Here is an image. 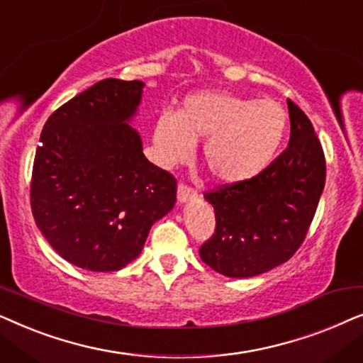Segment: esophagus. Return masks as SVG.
<instances>
[{"label":"esophagus","mask_w":363,"mask_h":363,"mask_svg":"<svg viewBox=\"0 0 363 363\" xmlns=\"http://www.w3.org/2000/svg\"><path fill=\"white\" fill-rule=\"evenodd\" d=\"M198 195L196 190L190 185H186V183H180L178 185V200L180 201H186V200H193Z\"/></svg>","instance_id":"34e87169"}]
</instances>
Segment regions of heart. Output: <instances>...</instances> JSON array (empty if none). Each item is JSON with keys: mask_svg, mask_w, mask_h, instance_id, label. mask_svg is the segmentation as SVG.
<instances>
[{"mask_svg": "<svg viewBox=\"0 0 363 363\" xmlns=\"http://www.w3.org/2000/svg\"><path fill=\"white\" fill-rule=\"evenodd\" d=\"M287 112L272 99H250L228 91L188 96L175 116L162 113L153 128L157 158L163 167L186 162L201 140V157L223 183L259 175L276 157L287 132Z\"/></svg>", "mask_w": 363, "mask_h": 363, "instance_id": "obj_1", "label": "heart"}]
</instances>
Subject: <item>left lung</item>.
Returning <instances> with one entry per match:
<instances>
[{"mask_svg": "<svg viewBox=\"0 0 363 363\" xmlns=\"http://www.w3.org/2000/svg\"><path fill=\"white\" fill-rule=\"evenodd\" d=\"M287 107L289 147L255 178L205 191L216 226L200 256L223 276H257L291 259L314 220L325 155L309 117L292 101Z\"/></svg>", "mask_w": 363, "mask_h": 363, "instance_id": "8db88e82", "label": "left lung"}]
</instances>
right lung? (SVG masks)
Listing matches in <instances>:
<instances>
[{
  "label": "right lung",
  "mask_w": 363,
  "mask_h": 363,
  "mask_svg": "<svg viewBox=\"0 0 363 363\" xmlns=\"http://www.w3.org/2000/svg\"><path fill=\"white\" fill-rule=\"evenodd\" d=\"M143 82L104 79L51 113L31 177L34 221L54 251L111 272L140 255L153 223L177 200V178L153 165L125 123Z\"/></svg>",
  "instance_id": "right-lung-1"
}]
</instances>
